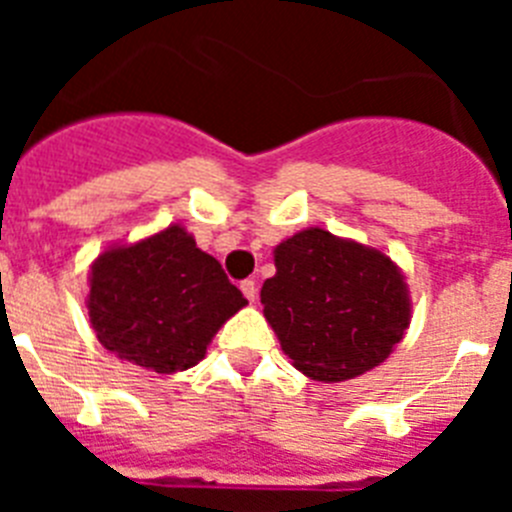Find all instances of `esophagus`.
Segmentation results:
<instances>
[{
	"label": "esophagus",
	"mask_w": 512,
	"mask_h": 512,
	"mask_svg": "<svg viewBox=\"0 0 512 512\" xmlns=\"http://www.w3.org/2000/svg\"><path fill=\"white\" fill-rule=\"evenodd\" d=\"M241 292L246 295L248 302H256V282H253V279H246V282H241Z\"/></svg>",
	"instance_id": "obj_1"
}]
</instances>
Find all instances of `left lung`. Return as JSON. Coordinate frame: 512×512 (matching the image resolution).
<instances>
[{
  "instance_id": "obj_1",
  "label": "left lung",
  "mask_w": 512,
  "mask_h": 512,
  "mask_svg": "<svg viewBox=\"0 0 512 512\" xmlns=\"http://www.w3.org/2000/svg\"><path fill=\"white\" fill-rule=\"evenodd\" d=\"M274 266L261 305L297 372L346 382L390 359L413 318V297L382 248L305 228L274 248Z\"/></svg>"
}]
</instances>
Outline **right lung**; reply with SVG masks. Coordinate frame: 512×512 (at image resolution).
<instances>
[{
  "label": "right lung",
  "mask_w": 512,
  "mask_h": 512,
  "mask_svg": "<svg viewBox=\"0 0 512 512\" xmlns=\"http://www.w3.org/2000/svg\"><path fill=\"white\" fill-rule=\"evenodd\" d=\"M84 302L110 354L158 374L200 364L217 330L248 305L182 223L110 243L89 266Z\"/></svg>",
  "instance_id": "right-lung-1"
}]
</instances>
